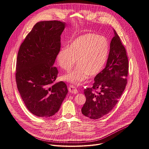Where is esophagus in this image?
Returning a JSON list of instances; mask_svg holds the SVG:
<instances>
[{
    "label": "esophagus",
    "mask_w": 149,
    "mask_h": 149,
    "mask_svg": "<svg viewBox=\"0 0 149 149\" xmlns=\"http://www.w3.org/2000/svg\"><path fill=\"white\" fill-rule=\"evenodd\" d=\"M68 90H69L70 93H72V94H77L78 93V91L77 90V89L75 88V87H74L73 86H70L69 87Z\"/></svg>",
    "instance_id": "1"
}]
</instances>
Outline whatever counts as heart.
Listing matches in <instances>:
<instances>
[{
  "mask_svg": "<svg viewBox=\"0 0 149 149\" xmlns=\"http://www.w3.org/2000/svg\"><path fill=\"white\" fill-rule=\"evenodd\" d=\"M109 54L107 39L94 33H87L76 38L68 48L59 51L57 61L63 70L70 71L78 66L62 79L79 85L90 77L98 75L103 69Z\"/></svg>",
  "mask_w": 149,
  "mask_h": 149,
  "instance_id": "obj_1",
  "label": "heart"
}]
</instances>
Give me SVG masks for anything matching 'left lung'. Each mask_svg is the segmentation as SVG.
Masks as SVG:
<instances>
[{
    "label": "left lung",
    "mask_w": 149,
    "mask_h": 149,
    "mask_svg": "<svg viewBox=\"0 0 149 149\" xmlns=\"http://www.w3.org/2000/svg\"><path fill=\"white\" fill-rule=\"evenodd\" d=\"M114 32L105 68L95 76L93 87L84 90L86 101L81 112L91 119H98L113 110L127 83L128 58L119 36Z\"/></svg>",
    "instance_id": "left-lung-1"
}]
</instances>
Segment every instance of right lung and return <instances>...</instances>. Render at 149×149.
<instances>
[{"instance_id":"add662e5","label":"right lung","mask_w":149,"mask_h":149,"mask_svg":"<svg viewBox=\"0 0 149 149\" xmlns=\"http://www.w3.org/2000/svg\"><path fill=\"white\" fill-rule=\"evenodd\" d=\"M65 25L58 20L36 23L18 51L17 87L28 110L39 117L56 114L68 93L65 82L54 84L58 74L54 64Z\"/></svg>"}]
</instances>
